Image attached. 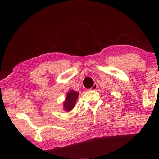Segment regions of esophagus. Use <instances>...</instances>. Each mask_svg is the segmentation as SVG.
<instances>
[{
  "label": "esophagus",
  "instance_id": "esophagus-1",
  "mask_svg": "<svg viewBox=\"0 0 159 159\" xmlns=\"http://www.w3.org/2000/svg\"><path fill=\"white\" fill-rule=\"evenodd\" d=\"M97 88H98L97 84V83H94V85L90 88V89H92V90H95V89H96Z\"/></svg>",
  "mask_w": 159,
  "mask_h": 159
}]
</instances>
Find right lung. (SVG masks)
Listing matches in <instances>:
<instances>
[{
	"mask_svg": "<svg viewBox=\"0 0 159 159\" xmlns=\"http://www.w3.org/2000/svg\"><path fill=\"white\" fill-rule=\"evenodd\" d=\"M79 92H76L71 89L67 93V96L65 97V100L63 102V107L65 111L70 112L74 108L75 103L79 98Z\"/></svg>",
	"mask_w": 159,
	"mask_h": 159,
	"instance_id": "add662e5",
	"label": "right lung"
}]
</instances>
